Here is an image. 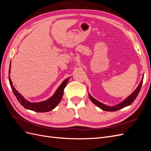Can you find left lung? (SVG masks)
Returning a JSON list of instances; mask_svg holds the SVG:
<instances>
[{"instance_id":"8db88e82","label":"left lung","mask_w":151,"mask_h":151,"mask_svg":"<svg viewBox=\"0 0 151 151\" xmlns=\"http://www.w3.org/2000/svg\"><path fill=\"white\" fill-rule=\"evenodd\" d=\"M143 79H144V76L142 78V80L140 81V84H139L137 88H136V89L132 93L129 97L127 98L124 101H123L122 102H121L120 103L118 104L115 106H108V105L104 104L101 102L98 101V100H96V99H94L93 97H92L91 96V94L89 93V97L91 99V101H92V103H93L94 104L96 105L98 107H99V108H101V109L104 111H115L117 110H119V109L125 108L126 106H129L134 101V100L136 99L137 96L139 91L140 90V88L142 87V83H143Z\"/></svg>"}]
</instances>
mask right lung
I'll return each mask as SVG.
<instances>
[{
  "label": "right lung",
  "mask_w": 151,
  "mask_h": 151,
  "mask_svg": "<svg viewBox=\"0 0 151 151\" xmlns=\"http://www.w3.org/2000/svg\"><path fill=\"white\" fill-rule=\"evenodd\" d=\"M11 66L10 63L9 70V81L12 90L16 96L17 101L24 108L36 112H48L53 109L60 102L63 94V90H64L67 83H68V81L70 79V77L62 82L52 96L48 98L47 100L38 103H31L26 99L14 87L9 76L11 72Z\"/></svg>",
  "instance_id": "right-lung-1"
}]
</instances>
